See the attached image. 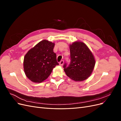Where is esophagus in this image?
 <instances>
[{"instance_id": "34e87169", "label": "esophagus", "mask_w": 121, "mask_h": 121, "mask_svg": "<svg viewBox=\"0 0 121 121\" xmlns=\"http://www.w3.org/2000/svg\"><path fill=\"white\" fill-rule=\"evenodd\" d=\"M64 63V60H61L60 62V65H63Z\"/></svg>"}]
</instances>
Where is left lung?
Returning a JSON list of instances; mask_svg holds the SVG:
<instances>
[{
    "label": "left lung",
    "instance_id": "obj_1",
    "mask_svg": "<svg viewBox=\"0 0 121 121\" xmlns=\"http://www.w3.org/2000/svg\"><path fill=\"white\" fill-rule=\"evenodd\" d=\"M70 64L64 65V71L69 78L75 81L87 79L92 73L95 60L88 47L82 42L76 41L69 45Z\"/></svg>",
    "mask_w": 121,
    "mask_h": 121
}]
</instances>
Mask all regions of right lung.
Segmentation results:
<instances>
[{
  "label": "right lung",
  "instance_id": "obj_1",
  "mask_svg": "<svg viewBox=\"0 0 121 121\" xmlns=\"http://www.w3.org/2000/svg\"><path fill=\"white\" fill-rule=\"evenodd\" d=\"M54 43L43 40L29 50L24 59L26 75L31 81L40 83L46 79L58 63L53 52Z\"/></svg>",
  "mask_w": 121,
  "mask_h": 121
}]
</instances>
